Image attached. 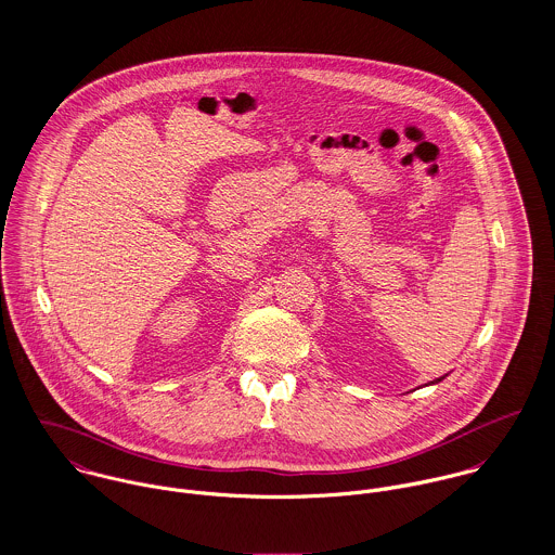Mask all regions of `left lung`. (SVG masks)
<instances>
[{"label": "left lung", "instance_id": "8db88e82", "mask_svg": "<svg viewBox=\"0 0 555 555\" xmlns=\"http://www.w3.org/2000/svg\"><path fill=\"white\" fill-rule=\"evenodd\" d=\"M440 380H444V376H440V378H436V380H431V383H429V385H438V383H440Z\"/></svg>", "mask_w": 555, "mask_h": 555}]
</instances>
